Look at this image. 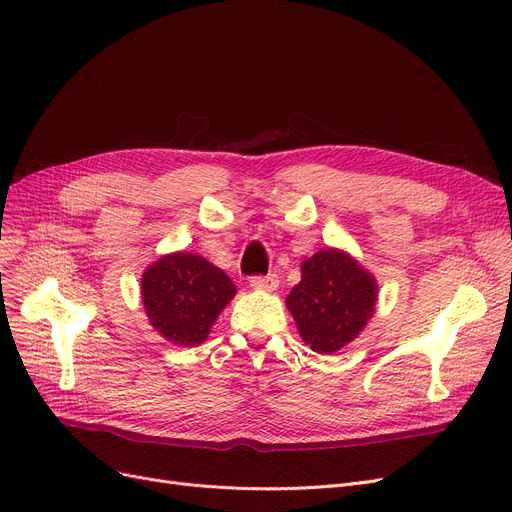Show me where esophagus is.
Here are the masks:
<instances>
[{
    "mask_svg": "<svg viewBox=\"0 0 512 512\" xmlns=\"http://www.w3.org/2000/svg\"><path fill=\"white\" fill-rule=\"evenodd\" d=\"M250 285L254 290H264V292H273L277 290L279 285V277L275 273H269V275H256L250 279Z\"/></svg>",
    "mask_w": 512,
    "mask_h": 512,
    "instance_id": "esophagus-1",
    "label": "esophagus"
}]
</instances>
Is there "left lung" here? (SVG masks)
Instances as JSON below:
<instances>
[{
  "label": "left lung",
  "instance_id": "1",
  "mask_svg": "<svg viewBox=\"0 0 512 512\" xmlns=\"http://www.w3.org/2000/svg\"><path fill=\"white\" fill-rule=\"evenodd\" d=\"M300 269V283L285 304L302 340L315 353H336L355 340L374 315L378 283L353 256L334 248L306 258Z\"/></svg>",
  "mask_w": 512,
  "mask_h": 512
}]
</instances>
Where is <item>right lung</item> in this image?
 <instances>
[{
    "label": "right lung",
    "instance_id": "add662e5",
    "mask_svg": "<svg viewBox=\"0 0 512 512\" xmlns=\"http://www.w3.org/2000/svg\"><path fill=\"white\" fill-rule=\"evenodd\" d=\"M142 304L155 330L176 346H197L237 294L229 275L189 252L159 258L142 275Z\"/></svg>",
    "mask_w": 512,
    "mask_h": 512
}]
</instances>
